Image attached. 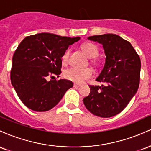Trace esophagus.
I'll use <instances>...</instances> for the list:
<instances>
[{"label":"esophagus","instance_id":"34e87169","mask_svg":"<svg viewBox=\"0 0 151 151\" xmlns=\"http://www.w3.org/2000/svg\"><path fill=\"white\" fill-rule=\"evenodd\" d=\"M81 85H79V84H74V87L75 88H79L80 87Z\"/></svg>","mask_w":151,"mask_h":151}]
</instances>
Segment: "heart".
I'll list each match as a JSON object with an SVG mask.
<instances>
[{"mask_svg": "<svg viewBox=\"0 0 151 151\" xmlns=\"http://www.w3.org/2000/svg\"><path fill=\"white\" fill-rule=\"evenodd\" d=\"M83 50L89 58H96L98 55V49L94 45L91 43H85L81 46ZM70 50L68 49L64 52L62 57V60L63 63L67 62L70 57ZM93 74V71L91 68H76V67H71L67 69L64 72V76L66 79L69 80L74 81L77 84H82L85 82L86 80L92 77Z\"/></svg>", "mask_w": 151, "mask_h": 151, "instance_id": "obj_1", "label": "heart"}]
</instances>
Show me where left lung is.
Listing matches in <instances>:
<instances>
[{
    "mask_svg": "<svg viewBox=\"0 0 151 151\" xmlns=\"http://www.w3.org/2000/svg\"><path fill=\"white\" fill-rule=\"evenodd\" d=\"M88 39L103 45L105 65L96 81L104 84L89 85L91 92L83 101L93 115L102 118L114 116L126 108L137 92L141 60L131 43L117 35H93Z\"/></svg>",
    "mask_w": 151,
    "mask_h": 151,
    "instance_id": "left-lung-1",
    "label": "left lung"
}]
</instances>
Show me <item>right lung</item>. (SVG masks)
<instances>
[{"label": "right lung", "instance_id": "add662e5", "mask_svg": "<svg viewBox=\"0 0 151 151\" xmlns=\"http://www.w3.org/2000/svg\"><path fill=\"white\" fill-rule=\"evenodd\" d=\"M79 39L42 32L27 36L20 42L13 57L10 80L27 108L49 111L73 86L72 81L67 79H47L53 75L60 77L62 55Z\"/></svg>", "mask_w": 151, "mask_h": 151}]
</instances>
